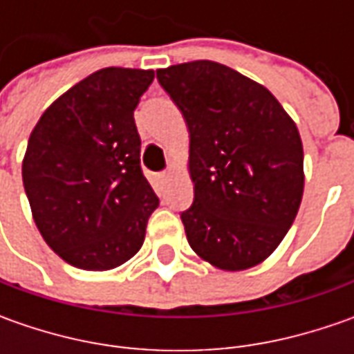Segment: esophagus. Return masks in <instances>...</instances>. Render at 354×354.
I'll use <instances>...</instances> for the list:
<instances>
[{"label":"esophagus","mask_w":354,"mask_h":354,"mask_svg":"<svg viewBox=\"0 0 354 354\" xmlns=\"http://www.w3.org/2000/svg\"><path fill=\"white\" fill-rule=\"evenodd\" d=\"M159 179H161L163 183H167V181H169V179H171V171H163V173L159 175Z\"/></svg>","instance_id":"obj_1"}]
</instances>
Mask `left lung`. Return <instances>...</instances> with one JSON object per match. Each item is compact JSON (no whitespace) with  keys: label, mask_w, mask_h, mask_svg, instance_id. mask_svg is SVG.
Instances as JSON below:
<instances>
[{"label":"left lung","mask_w":354,"mask_h":354,"mask_svg":"<svg viewBox=\"0 0 354 354\" xmlns=\"http://www.w3.org/2000/svg\"><path fill=\"white\" fill-rule=\"evenodd\" d=\"M157 80L189 128L195 198L181 221L191 248L226 272L264 262L304 195L293 120L270 90L218 62L173 64Z\"/></svg>","instance_id":"8db88e82"}]
</instances>
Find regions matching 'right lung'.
<instances>
[{
    "label": "right lung",
    "mask_w": 354,
    "mask_h": 354,
    "mask_svg": "<svg viewBox=\"0 0 354 354\" xmlns=\"http://www.w3.org/2000/svg\"><path fill=\"white\" fill-rule=\"evenodd\" d=\"M153 71L110 66L45 110L27 143L23 187L35 225L64 262L102 272L142 248L159 198L140 165L133 110Z\"/></svg>",
    "instance_id": "right-lung-1"
}]
</instances>
